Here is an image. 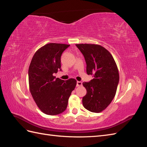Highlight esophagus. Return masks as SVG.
<instances>
[{
  "label": "esophagus",
  "mask_w": 147,
  "mask_h": 147,
  "mask_svg": "<svg viewBox=\"0 0 147 147\" xmlns=\"http://www.w3.org/2000/svg\"><path fill=\"white\" fill-rule=\"evenodd\" d=\"M82 85V82H77V86H80Z\"/></svg>",
  "instance_id": "34e87169"
}]
</instances>
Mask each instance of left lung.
Masks as SVG:
<instances>
[{
	"label": "left lung",
	"instance_id": "1",
	"mask_svg": "<svg viewBox=\"0 0 147 147\" xmlns=\"http://www.w3.org/2000/svg\"><path fill=\"white\" fill-rule=\"evenodd\" d=\"M84 56L86 63V73L94 78L83 82L86 94L83 97V107L91 112L104 110L116 94L119 83V72L111 53L97 44H76Z\"/></svg>",
	"mask_w": 147,
	"mask_h": 147
}]
</instances>
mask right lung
<instances>
[{"label": "right lung", "instance_id": "obj_1", "mask_svg": "<svg viewBox=\"0 0 147 147\" xmlns=\"http://www.w3.org/2000/svg\"><path fill=\"white\" fill-rule=\"evenodd\" d=\"M70 45L50 43L35 53L29 67V90L39 109L49 115L64 112L77 81L56 78L54 74L61 69L62 53Z\"/></svg>", "mask_w": 147, "mask_h": 147}]
</instances>
